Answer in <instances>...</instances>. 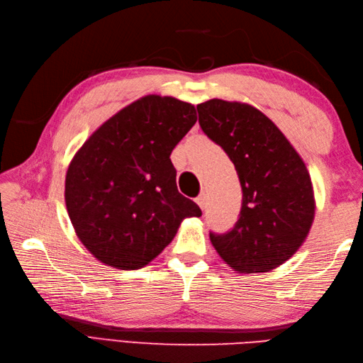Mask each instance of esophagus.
<instances>
[{"label": "esophagus", "instance_id": "obj_1", "mask_svg": "<svg viewBox=\"0 0 363 363\" xmlns=\"http://www.w3.org/2000/svg\"><path fill=\"white\" fill-rule=\"evenodd\" d=\"M196 204L199 206V209L204 211V207H206V195H204V194L199 195V196L196 198Z\"/></svg>", "mask_w": 363, "mask_h": 363}]
</instances>
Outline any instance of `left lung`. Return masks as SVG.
Instances as JSON below:
<instances>
[{"mask_svg":"<svg viewBox=\"0 0 363 363\" xmlns=\"http://www.w3.org/2000/svg\"><path fill=\"white\" fill-rule=\"evenodd\" d=\"M199 126L220 145L242 186V211L228 234H211L220 257L240 274L265 273L306 242L315 218L312 179L303 157L256 107L213 98L196 106Z\"/></svg>","mask_w":363,"mask_h":363,"instance_id":"1","label":"left lung"}]
</instances>
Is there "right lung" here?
I'll list each match as a JSON object with an SVG mask.
<instances>
[{
	"mask_svg": "<svg viewBox=\"0 0 363 363\" xmlns=\"http://www.w3.org/2000/svg\"><path fill=\"white\" fill-rule=\"evenodd\" d=\"M195 106L146 95L104 121L76 151L65 176L74 233L101 264L137 269L172 243L201 209L177 191L172 151L196 123Z\"/></svg>",
	"mask_w": 363,
	"mask_h": 363,
	"instance_id": "right-lung-1",
	"label": "right lung"
}]
</instances>
